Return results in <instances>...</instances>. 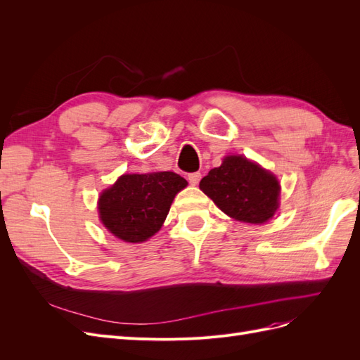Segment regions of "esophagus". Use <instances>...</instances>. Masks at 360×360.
Here are the masks:
<instances>
[{"instance_id":"esophagus-1","label":"esophagus","mask_w":360,"mask_h":360,"mask_svg":"<svg viewBox=\"0 0 360 360\" xmlns=\"http://www.w3.org/2000/svg\"><path fill=\"white\" fill-rule=\"evenodd\" d=\"M188 180L191 184H198L201 180V172H192L188 176Z\"/></svg>"}]
</instances>
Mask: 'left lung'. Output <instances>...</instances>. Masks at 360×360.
Wrapping results in <instances>:
<instances>
[{"label":"left lung","mask_w":360,"mask_h":360,"mask_svg":"<svg viewBox=\"0 0 360 360\" xmlns=\"http://www.w3.org/2000/svg\"><path fill=\"white\" fill-rule=\"evenodd\" d=\"M200 189L236 221L264 224L279 207L278 179L243 156H226L200 181Z\"/></svg>","instance_id":"8db88e82"}]
</instances>
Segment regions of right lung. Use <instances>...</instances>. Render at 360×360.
<instances>
[{
    "label": "right lung",
    "instance_id": "1",
    "mask_svg": "<svg viewBox=\"0 0 360 360\" xmlns=\"http://www.w3.org/2000/svg\"><path fill=\"white\" fill-rule=\"evenodd\" d=\"M188 181L171 171L124 174L99 198V217L106 230L127 243L155 236L167 219L176 195Z\"/></svg>",
    "mask_w": 360,
    "mask_h": 360
}]
</instances>
